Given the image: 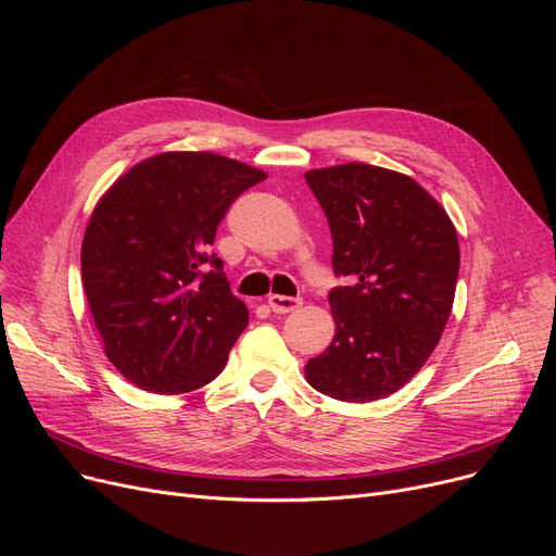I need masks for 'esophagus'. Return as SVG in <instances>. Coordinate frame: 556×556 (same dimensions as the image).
Here are the masks:
<instances>
[{"instance_id": "1", "label": "esophagus", "mask_w": 556, "mask_h": 556, "mask_svg": "<svg viewBox=\"0 0 556 556\" xmlns=\"http://www.w3.org/2000/svg\"><path fill=\"white\" fill-rule=\"evenodd\" d=\"M268 306L275 311V313H290L302 306V298H283V295H270L268 298Z\"/></svg>"}]
</instances>
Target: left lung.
<instances>
[{"instance_id":"1","label":"left lung","mask_w":556,"mask_h":556,"mask_svg":"<svg viewBox=\"0 0 556 556\" xmlns=\"http://www.w3.org/2000/svg\"><path fill=\"white\" fill-rule=\"evenodd\" d=\"M333 239L336 336L304 367L317 392L369 403L401 390L434 352L455 300L453 220L410 175L349 162L306 170Z\"/></svg>"}]
</instances>
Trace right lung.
Returning a JSON list of instances; mask_svg holds the SVG:
<instances>
[{
    "mask_svg": "<svg viewBox=\"0 0 556 556\" xmlns=\"http://www.w3.org/2000/svg\"><path fill=\"white\" fill-rule=\"evenodd\" d=\"M261 180L237 160L170 151L135 164L97 202L83 286L108 361L137 388L185 394L223 371L250 313L210 245L229 204Z\"/></svg>",
    "mask_w": 556,
    "mask_h": 556,
    "instance_id": "1",
    "label": "right lung"
}]
</instances>
